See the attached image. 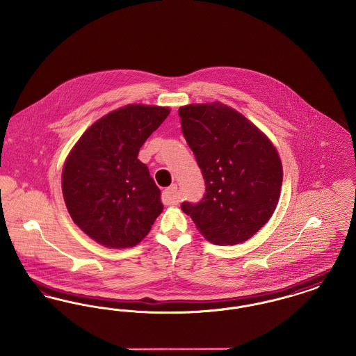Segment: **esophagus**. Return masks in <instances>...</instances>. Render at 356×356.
Masks as SVG:
<instances>
[{
  "label": "esophagus",
  "mask_w": 356,
  "mask_h": 356,
  "mask_svg": "<svg viewBox=\"0 0 356 356\" xmlns=\"http://www.w3.org/2000/svg\"><path fill=\"white\" fill-rule=\"evenodd\" d=\"M161 200L165 205H172V204L176 203L177 202V186L172 184L167 189H164L163 195H161Z\"/></svg>",
  "instance_id": "obj_1"
}]
</instances>
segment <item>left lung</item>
Returning <instances> with one entry per match:
<instances>
[{
  "label": "left lung",
  "instance_id": "obj_1",
  "mask_svg": "<svg viewBox=\"0 0 356 356\" xmlns=\"http://www.w3.org/2000/svg\"><path fill=\"white\" fill-rule=\"evenodd\" d=\"M181 131L203 173L199 203L183 212L213 244L248 240L271 219L280 197L283 167L270 138L221 102L179 109Z\"/></svg>",
  "mask_w": 356,
  "mask_h": 356
}]
</instances>
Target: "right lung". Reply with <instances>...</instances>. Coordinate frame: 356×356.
Wrapping results in <instances>:
<instances>
[{"label":"right lung","instance_id":"right-lung-1","mask_svg":"<svg viewBox=\"0 0 356 356\" xmlns=\"http://www.w3.org/2000/svg\"><path fill=\"white\" fill-rule=\"evenodd\" d=\"M168 115L164 106L127 105L90 125L69 153L61 183L70 218L105 247H135L163 212L137 154Z\"/></svg>","mask_w":356,"mask_h":356}]
</instances>
